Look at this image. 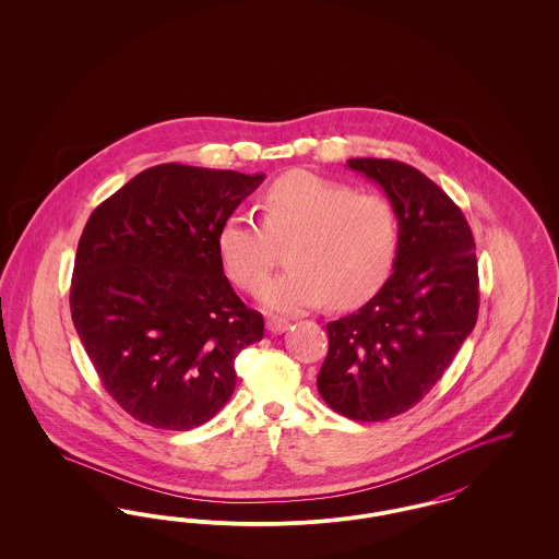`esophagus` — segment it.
Masks as SVG:
<instances>
[{
	"instance_id": "esophagus-1",
	"label": "esophagus",
	"mask_w": 559,
	"mask_h": 559,
	"mask_svg": "<svg viewBox=\"0 0 559 559\" xmlns=\"http://www.w3.org/2000/svg\"><path fill=\"white\" fill-rule=\"evenodd\" d=\"M267 333H274V335H281L289 329V322L283 319H267L266 320Z\"/></svg>"
}]
</instances>
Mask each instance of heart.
<instances>
[{
    "label": "heart",
    "instance_id": "heart-1",
    "mask_svg": "<svg viewBox=\"0 0 559 559\" xmlns=\"http://www.w3.org/2000/svg\"><path fill=\"white\" fill-rule=\"evenodd\" d=\"M264 219L233 212L217 230V253L240 289L258 292L275 259V240L295 238L293 272L260 292L264 308L299 314L333 301L367 299L385 281L399 245L392 205L354 188L295 169L262 194Z\"/></svg>",
    "mask_w": 559,
    "mask_h": 559
}]
</instances>
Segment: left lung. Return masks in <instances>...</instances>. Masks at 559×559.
Segmentation results:
<instances>
[{
	"label": "left lung",
	"mask_w": 559,
	"mask_h": 559,
	"mask_svg": "<svg viewBox=\"0 0 559 559\" xmlns=\"http://www.w3.org/2000/svg\"><path fill=\"white\" fill-rule=\"evenodd\" d=\"M347 167L385 192L399 245L383 287L326 324L317 385L347 419L385 421L426 396L474 331L476 242L463 212L419 169L390 159H349Z\"/></svg>",
	"instance_id": "left-lung-1"
}]
</instances>
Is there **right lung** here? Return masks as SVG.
Wrapping results in <instances>:
<instances>
[{
	"label": "right lung",
	"instance_id": "right-lung-1",
	"mask_svg": "<svg viewBox=\"0 0 559 559\" xmlns=\"http://www.w3.org/2000/svg\"><path fill=\"white\" fill-rule=\"evenodd\" d=\"M264 178L165 163L90 215L71 314L108 394L133 419L187 431L233 396L235 358L262 342L264 319L224 276L217 230Z\"/></svg>",
	"mask_w": 559,
	"mask_h": 559
}]
</instances>
